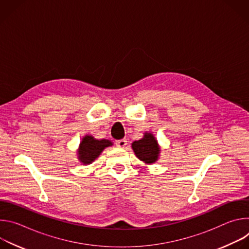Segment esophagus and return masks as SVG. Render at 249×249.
Returning a JSON list of instances; mask_svg holds the SVG:
<instances>
[{
    "label": "esophagus",
    "instance_id": "obj_1",
    "mask_svg": "<svg viewBox=\"0 0 249 249\" xmlns=\"http://www.w3.org/2000/svg\"><path fill=\"white\" fill-rule=\"evenodd\" d=\"M116 146L119 147V148H125L127 146V140L126 139H122V140L116 141Z\"/></svg>",
    "mask_w": 249,
    "mask_h": 249
}]
</instances>
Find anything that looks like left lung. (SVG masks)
<instances>
[{"mask_svg":"<svg viewBox=\"0 0 249 249\" xmlns=\"http://www.w3.org/2000/svg\"><path fill=\"white\" fill-rule=\"evenodd\" d=\"M132 149L136 157L147 164L156 162L160 153L158 141L151 133H145L144 138L133 142Z\"/></svg>","mask_w":249,"mask_h":249,"instance_id":"obj_1","label":"left lung"}]
</instances>
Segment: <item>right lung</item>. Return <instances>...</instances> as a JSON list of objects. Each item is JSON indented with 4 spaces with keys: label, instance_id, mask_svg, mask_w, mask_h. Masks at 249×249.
Returning a JSON list of instances; mask_svg holds the SVG:
<instances>
[{
    "label": "right lung",
    "instance_id": "add662e5",
    "mask_svg": "<svg viewBox=\"0 0 249 249\" xmlns=\"http://www.w3.org/2000/svg\"><path fill=\"white\" fill-rule=\"evenodd\" d=\"M112 142L106 139L97 140L92 136L87 135L82 139L80 143V148L78 150V159L84 164H89L95 160L102 153V151L112 146Z\"/></svg>",
    "mask_w": 249,
    "mask_h": 249
}]
</instances>
